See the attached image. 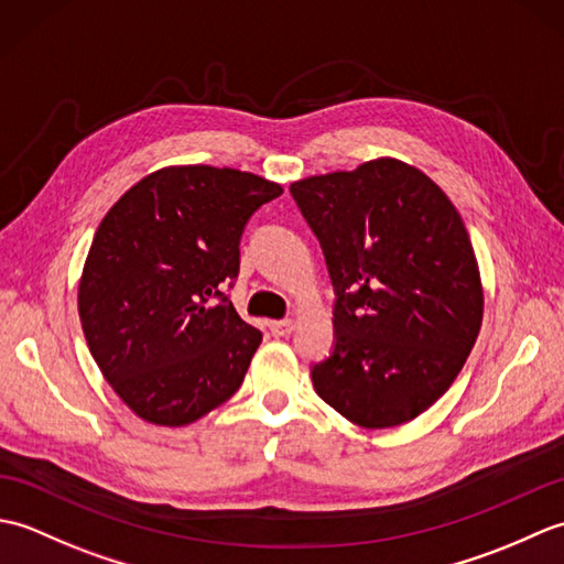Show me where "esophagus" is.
Segmentation results:
<instances>
[{
	"label": "esophagus",
	"mask_w": 564,
	"mask_h": 564,
	"mask_svg": "<svg viewBox=\"0 0 564 564\" xmlns=\"http://www.w3.org/2000/svg\"><path fill=\"white\" fill-rule=\"evenodd\" d=\"M273 337H289V334L295 329V322L293 319H283V322H271L269 325Z\"/></svg>",
	"instance_id": "esophagus-1"
}]
</instances>
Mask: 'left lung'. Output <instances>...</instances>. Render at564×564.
Here are the masks:
<instances>
[{
    "instance_id": "8db88e82",
    "label": "left lung",
    "mask_w": 564,
    "mask_h": 564,
    "mask_svg": "<svg viewBox=\"0 0 564 564\" xmlns=\"http://www.w3.org/2000/svg\"><path fill=\"white\" fill-rule=\"evenodd\" d=\"M334 289L337 344L313 386L351 424L388 429L426 412L482 327L480 267L460 213L394 158L291 184Z\"/></svg>"
}]
</instances>
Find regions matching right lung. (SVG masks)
Segmentation results:
<instances>
[{
  "label": "right lung",
  "mask_w": 564,
  "mask_h": 564,
  "mask_svg": "<svg viewBox=\"0 0 564 564\" xmlns=\"http://www.w3.org/2000/svg\"><path fill=\"white\" fill-rule=\"evenodd\" d=\"M281 194L251 172L172 164L104 215L77 310L104 378L148 424H194L242 386L261 332L220 285L239 271L249 215Z\"/></svg>",
  "instance_id": "add662e5"
}]
</instances>
